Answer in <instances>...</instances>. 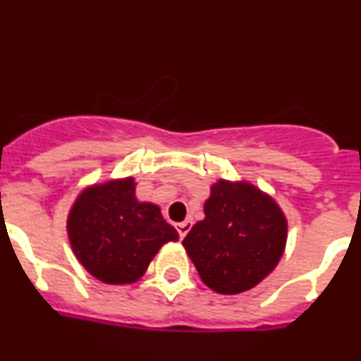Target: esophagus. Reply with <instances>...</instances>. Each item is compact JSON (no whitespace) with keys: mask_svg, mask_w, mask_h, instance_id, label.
<instances>
[{"mask_svg":"<svg viewBox=\"0 0 361 361\" xmlns=\"http://www.w3.org/2000/svg\"><path fill=\"white\" fill-rule=\"evenodd\" d=\"M191 229V222L190 220H184V222H178L177 224V231H178V237L184 238L188 235V231Z\"/></svg>","mask_w":361,"mask_h":361,"instance_id":"esophagus-1","label":"esophagus"}]
</instances>
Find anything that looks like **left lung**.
I'll list each match as a JSON object with an SVG mask.
<instances>
[{"mask_svg": "<svg viewBox=\"0 0 361 361\" xmlns=\"http://www.w3.org/2000/svg\"><path fill=\"white\" fill-rule=\"evenodd\" d=\"M204 215L183 245L202 282L215 293L253 289L280 262L288 219L273 197L251 183L216 180Z\"/></svg>", "mask_w": 361, "mask_h": 361, "instance_id": "left-lung-1", "label": "left lung"}]
</instances>
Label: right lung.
<instances>
[{
  "label": "right lung",
  "instance_id": "right-lung-1",
  "mask_svg": "<svg viewBox=\"0 0 361 361\" xmlns=\"http://www.w3.org/2000/svg\"><path fill=\"white\" fill-rule=\"evenodd\" d=\"M66 231L79 264L111 286L137 282L162 245L178 240L157 204L137 199L133 177L85 188L70 208Z\"/></svg>",
  "mask_w": 361,
  "mask_h": 361
}]
</instances>
